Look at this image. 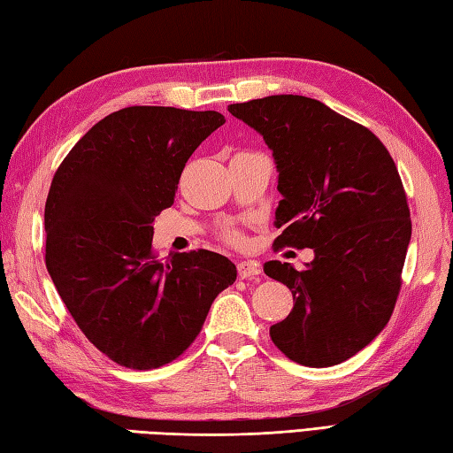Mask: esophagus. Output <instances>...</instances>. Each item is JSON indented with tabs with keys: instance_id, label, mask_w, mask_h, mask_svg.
<instances>
[{
	"instance_id": "obj_1",
	"label": "esophagus",
	"mask_w": 453,
	"mask_h": 453,
	"mask_svg": "<svg viewBox=\"0 0 453 453\" xmlns=\"http://www.w3.org/2000/svg\"><path fill=\"white\" fill-rule=\"evenodd\" d=\"M237 273L242 278H253L261 274V265L257 261H237Z\"/></svg>"
}]
</instances>
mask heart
Returning <instances> with one entry per match:
<instances>
[{"instance_id": "b5f03b06", "label": "heart", "mask_w": 453, "mask_h": 453, "mask_svg": "<svg viewBox=\"0 0 453 453\" xmlns=\"http://www.w3.org/2000/svg\"><path fill=\"white\" fill-rule=\"evenodd\" d=\"M226 239L229 243H239V242H242V235H239L237 229L229 227V229H226Z\"/></svg>"}]
</instances>
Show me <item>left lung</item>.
Masks as SVG:
<instances>
[{
  "mask_svg": "<svg viewBox=\"0 0 453 453\" xmlns=\"http://www.w3.org/2000/svg\"><path fill=\"white\" fill-rule=\"evenodd\" d=\"M273 150L282 200L274 247L313 249L303 271L268 261L294 307L271 326L288 358L326 368L360 352L395 307L411 242V211L395 161L362 124L302 95L229 104Z\"/></svg>",
  "mask_w": 453,
  "mask_h": 453,
  "instance_id": "8db88e82",
  "label": "left lung"
}]
</instances>
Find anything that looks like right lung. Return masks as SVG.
<instances>
[{"label": "right lung", "mask_w": 453, "mask_h": 453, "mask_svg": "<svg viewBox=\"0 0 453 453\" xmlns=\"http://www.w3.org/2000/svg\"><path fill=\"white\" fill-rule=\"evenodd\" d=\"M226 122L216 111L127 107L75 143L44 206L46 268L83 334L112 362L153 370L196 339L216 296L237 278L211 251L151 247L185 163Z\"/></svg>", "instance_id": "1"}]
</instances>
